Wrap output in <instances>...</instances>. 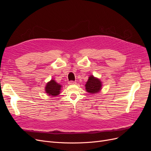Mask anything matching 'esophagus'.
I'll list each match as a JSON object with an SVG mask.
<instances>
[{"label":"esophagus","instance_id":"esophagus-1","mask_svg":"<svg viewBox=\"0 0 151 151\" xmlns=\"http://www.w3.org/2000/svg\"><path fill=\"white\" fill-rule=\"evenodd\" d=\"M68 84H71V85L75 84H76V82H75V81H68Z\"/></svg>","mask_w":151,"mask_h":151}]
</instances>
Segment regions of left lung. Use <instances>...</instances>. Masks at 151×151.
<instances>
[{
	"instance_id": "left-lung-1",
	"label": "left lung",
	"mask_w": 151,
	"mask_h": 151,
	"mask_svg": "<svg viewBox=\"0 0 151 151\" xmlns=\"http://www.w3.org/2000/svg\"><path fill=\"white\" fill-rule=\"evenodd\" d=\"M86 89L89 93H97L101 90V82L98 79L91 76L86 84Z\"/></svg>"
}]
</instances>
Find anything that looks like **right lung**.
I'll list each match as a JSON object with an SVG mask.
<instances>
[{
	"instance_id": "add662e5",
	"label": "right lung",
	"mask_w": 151,
	"mask_h": 151,
	"mask_svg": "<svg viewBox=\"0 0 151 151\" xmlns=\"http://www.w3.org/2000/svg\"><path fill=\"white\" fill-rule=\"evenodd\" d=\"M61 89V86L57 84L54 80H51V81L48 82L47 83L46 88H45V91L50 96H57L60 94V90Z\"/></svg>"
}]
</instances>
